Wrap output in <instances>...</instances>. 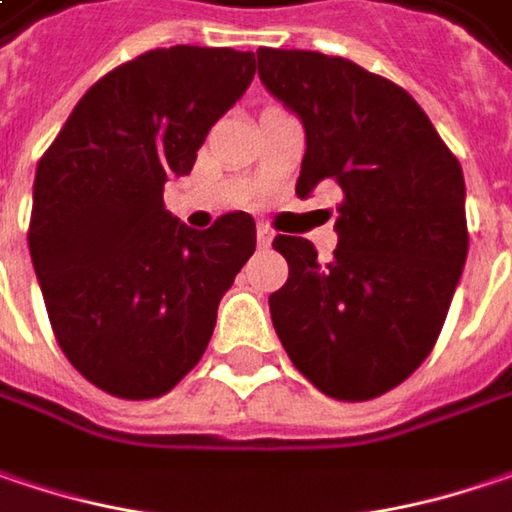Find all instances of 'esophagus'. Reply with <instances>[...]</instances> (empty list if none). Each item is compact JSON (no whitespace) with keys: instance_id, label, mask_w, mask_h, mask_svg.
I'll return each instance as SVG.
<instances>
[{"instance_id":"esophagus-1","label":"esophagus","mask_w":512,"mask_h":512,"mask_svg":"<svg viewBox=\"0 0 512 512\" xmlns=\"http://www.w3.org/2000/svg\"><path fill=\"white\" fill-rule=\"evenodd\" d=\"M256 242H259V247H268L273 242V230H270L268 224H259L256 227Z\"/></svg>"}]
</instances>
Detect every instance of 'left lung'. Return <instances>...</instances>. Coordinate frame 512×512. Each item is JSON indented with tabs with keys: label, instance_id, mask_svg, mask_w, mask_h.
Returning a JSON list of instances; mask_svg holds the SVG:
<instances>
[{
	"label": "left lung",
	"instance_id": "8db88e82",
	"mask_svg": "<svg viewBox=\"0 0 512 512\" xmlns=\"http://www.w3.org/2000/svg\"><path fill=\"white\" fill-rule=\"evenodd\" d=\"M259 77L305 126L296 195L337 181V250L276 236L270 320L322 395L371 400L429 357L467 262L464 172L409 91L320 51L259 48Z\"/></svg>",
	"mask_w": 512,
	"mask_h": 512
}]
</instances>
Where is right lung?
<instances>
[{"label": "right lung", "mask_w": 512, "mask_h": 512, "mask_svg": "<svg viewBox=\"0 0 512 512\" xmlns=\"http://www.w3.org/2000/svg\"><path fill=\"white\" fill-rule=\"evenodd\" d=\"M253 74L250 51H146L100 77L39 158L28 247L45 311L68 363L109 395H167L256 250L247 213L192 230L164 207L169 175L190 172Z\"/></svg>", "instance_id": "add662e5"}]
</instances>
